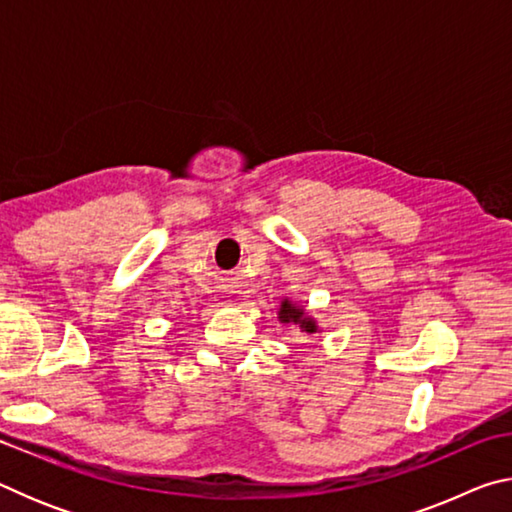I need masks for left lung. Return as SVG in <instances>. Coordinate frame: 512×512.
Returning <instances> with one entry per match:
<instances>
[{
    "mask_svg": "<svg viewBox=\"0 0 512 512\" xmlns=\"http://www.w3.org/2000/svg\"><path fill=\"white\" fill-rule=\"evenodd\" d=\"M277 318L282 320V323H293V325H298L300 327V332H305V334H314L316 332V323H314V318H309V316H305V309L302 307H296V305H291L289 300H284L282 305H280V314H277Z\"/></svg>",
    "mask_w": 512,
    "mask_h": 512,
    "instance_id": "8db88e82",
    "label": "left lung"
}]
</instances>
